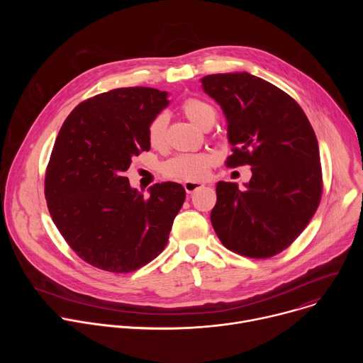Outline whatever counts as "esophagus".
I'll return each instance as SVG.
<instances>
[{"label": "esophagus", "instance_id": "34e87169", "mask_svg": "<svg viewBox=\"0 0 363 363\" xmlns=\"http://www.w3.org/2000/svg\"><path fill=\"white\" fill-rule=\"evenodd\" d=\"M202 186H203V184L202 182H196V181H186V182H184V188H185V191L188 194H192V192H195L196 189H199Z\"/></svg>", "mask_w": 363, "mask_h": 363}]
</instances>
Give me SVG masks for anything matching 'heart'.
Listing matches in <instances>:
<instances>
[{
  "label": "heart",
  "mask_w": 363,
  "mask_h": 363,
  "mask_svg": "<svg viewBox=\"0 0 363 363\" xmlns=\"http://www.w3.org/2000/svg\"><path fill=\"white\" fill-rule=\"evenodd\" d=\"M182 113L199 129H210L216 119L217 111L210 101L199 97H188L181 105ZM168 116L160 113L147 125V142L152 147H162L165 143ZM217 157L214 153H181L171 158L162 165V172L168 178L182 181H196L206 177L210 169L216 165Z\"/></svg>",
  "instance_id": "heart-1"
}]
</instances>
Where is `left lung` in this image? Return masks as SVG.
<instances>
[{"label":"left lung","mask_w":363,"mask_h":363,"mask_svg":"<svg viewBox=\"0 0 363 363\" xmlns=\"http://www.w3.org/2000/svg\"><path fill=\"white\" fill-rule=\"evenodd\" d=\"M221 106L233 155L227 167L250 165L245 189L217 184L211 224L237 254L267 258L287 248L315 216L322 196V167L315 130L303 109L274 84L242 73L201 79Z\"/></svg>","instance_id":"1"}]
</instances>
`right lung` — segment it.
I'll list each match as a JSON object with an SVG mask.
<instances>
[{
	"instance_id": "right-lung-1",
	"label": "right lung",
	"mask_w": 363,
	"mask_h": 363,
	"mask_svg": "<svg viewBox=\"0 0 363 363\" xmlns=\"http://www.w3.org/2000/svg\"><path fill=\"white\" fill-rule=\"evenodd\" d=\"M168 93L122 87L82 101L65 121L45 171L53 223L86 263L129 273L165 248L185 201L177 182L155 184L143 196L123 172L149 150L147 125L168 106Z\"/></svg>"
}]
</instances>
